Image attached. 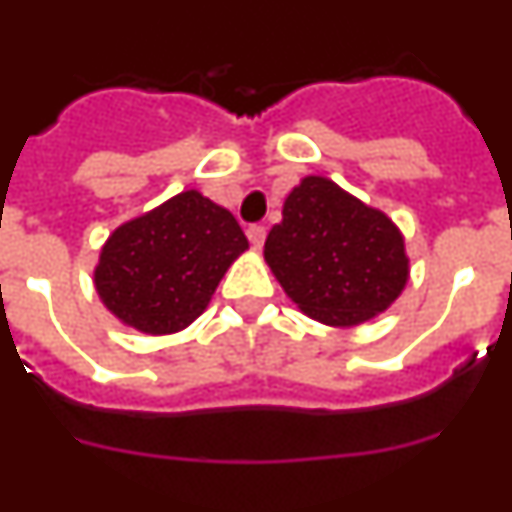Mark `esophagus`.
Instances as JSON below:
<instances>
[{
	"label": "esophagus",
	"mask_w": 512,
	"mask_h": 512,
	"mask_svg": "<svg viewBox=\"0 0 512 512\" xmlns=\"http://www.w3.org/2000/svg\"><path fill=\"white\" fill-rule=\"evenodd\" d=\"M248 233V241H251V246L259 251L261 246H264V238H266V228L264 225H251V228L246 230Z\"/></svg>",
	"instance_id": "obj_1"
}]
</instances>
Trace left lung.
Here are the masks:
<instances>
[{
    "instance_id": "8db88e82",
    "label": "left lung",
    "mask_w": 512,
    "mask_h": 512,
    "mask_svg": "<svg viewBox=\"0 0 512 512\" xmlns=\"http://www.w3.org/2000/svg\"><path fill=\"white\" fill-rule=\"evenodd\" d=\"M264 261L305 315L354 328L390 310L410 279L405 235L328 176L310 174L284 197Z\"/></svg>"
}]
</instances>
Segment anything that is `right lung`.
<instances>
[{
	"mask_svg": "<svg viewBox=\"0 0 512 512\" xmlns=\"http://www.w3.org/2000/svg\"><path fill=\"white\" fill-rule=\"evenodd\" d=\"M246 248L230 210L187 189L112 230L94 266V289L122 325L171 336L207 310Z\"/></svg>",
	"mask_w": 512,
	"mask_h": 512,
	"instance_id": "1",
	"label": "right lung"
}]
</instances>
